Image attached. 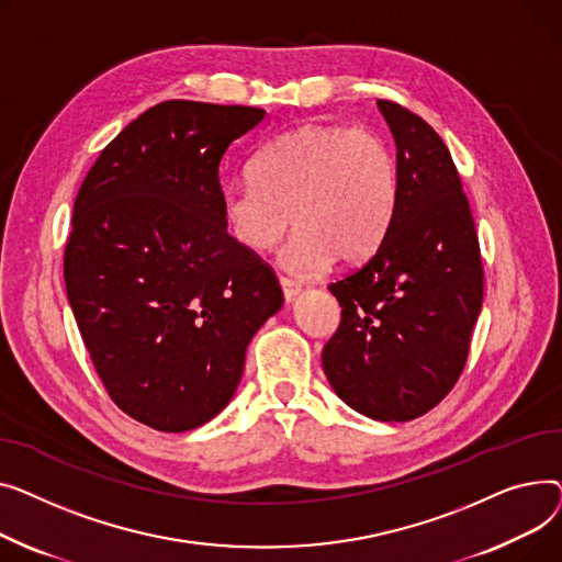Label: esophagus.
I'll list each match as a JSON object with an SVG mask.
<instances>
[{
  "label": "esophagus",
  "mask_w": 562,
  "mask_h": 562,
  "mask_svg": "<svg viewBox=\"0 0 562 562\" xmlns=\"http://www.w3.org/2000/svg\"><path fill=\"white\" fill-rule=\"evenodd\" d=\"M279 283H281V290H283L285 302H292L294 296L300 294V285H296L292 279H288V277H281V279H279Z\"/></svg>",
  "instance_id": "esophagus-1"
}]
</instances>
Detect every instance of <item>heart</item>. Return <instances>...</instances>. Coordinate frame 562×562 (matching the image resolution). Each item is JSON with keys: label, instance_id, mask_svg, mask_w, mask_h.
I'll use <instances>...</instances> for the list:
<instances>
[{"label": "heart", "instance_id": "obj_1", "mask_svg": "<svg viewBox=\"0 0 562 562\" xmlns=\"http://www.w3.org/2000/svg\"><path fill=\"white\" fill-rule=\"evenodd\" d=\"M226 226L245 249L270 251L290 228L283 268L315 277L370 258L397 211V162L368 128L306 124L262 147L251 179L224 190Z\"/></svg>", "mask_w": 562, "mask_h": 562}]
</instances>
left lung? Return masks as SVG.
Here are the masks:
<instances>
[{
	"label": "left lung",
	"instance_id": "obj_1",
	"mask_svg": "<svg viewBox=\"0 0 562 562\" xmlns=\"http://www.w3.org/2000/svg\"><path fill=\"white\" fill-rule=\"evenodd\" d=\"M379 109L397 143V211L383 245L328 285L342 317L322 368L353 411L408 422L438 406L463 374L483 262L442 138L397 102L379 99Z\"/></svg>",
	"mask_w": 562,
	"mask_h": 562
}]
</instances>
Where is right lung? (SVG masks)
I'll return each mask as SVG.
<instances>
[{"instance_id":"add662e5","label":"right lung","mask_w":562,"mask_h":562,"mask_svg":"<svg viewBox=\"0 0 562 562\" xmlns=\"http://www.w3.org/2000/svg\"><path fill=\"white\" fill-rule=\"evenodd\" d=\"M262 117L160 102L102 149L75 200L68 302L113 404L156 431L213 419L283 304L274 270L226 234L222 211V156Z\"/></svg>"}]
</instances>
